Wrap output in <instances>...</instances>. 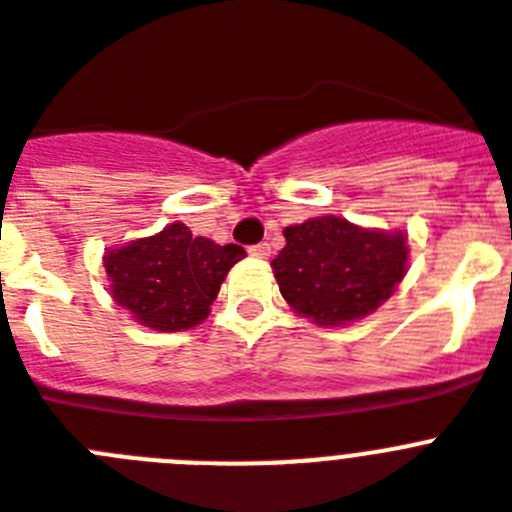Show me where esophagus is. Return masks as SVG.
<instances>
[{
    "label": "esophagus",
    "instance_id": "obj_1",
    "mask_svg": "<svg viewBox=\"0 0 512 512\" xmlns=\"http://www.w3.org/2000/svg\"><path fill=\"white\" fill-rule=\"evenodd\" d=\"M249 255L252 257H270V244H255V247H249Z\"/></svg>",
    "mask_w": 512,
    "mask_h": 512
}]
</instances>
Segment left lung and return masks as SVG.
<instances>
[{"label": "left lung", "mask_w": 512, "mask_h": 512, "mask_svg": "<svg viewBox=\"0 0 512 512\" xmlns=\"http://www.w3.org/2000/svg\"><path fill=\"white\" fill-rule=\"evenodd\" d=\"M286 247L273 260L278 289L317 325H346L372 315L406 276L403 231L354 226L320 216L286 226Z\"/></svg>", "instance_id": "1"}]
</instances>
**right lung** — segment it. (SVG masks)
I'll use <instances>...</instances> for the list:
<instances>
[{
    "label": "right lung",
    "mask_w": 512,
    "mask_h": 512,
    "mask_svg": "<svg viewBox=\"0 0 512 512\" xmlns=\"http://www.w3.org/2000/svg\"><path fill=\"white\" fill-rule=\"evenodd\" d=\"M244 255L239 244L221 247L192 236L184 223H171L156 236L109 249L103 268L119 307L148 328L174 333L208 317L223 278Z\"/></svg>",
    "instance_id": "1"
}]
</instances>
